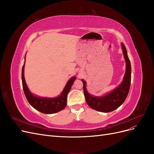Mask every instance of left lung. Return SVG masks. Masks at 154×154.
Here are the masks:
<instances>
[{"label":"left lung","mask_w":154,"mask_h":154,"mask_svg":"<svg viewBox=\"0 0 154 154\" xmlns=\"http://www.w3.org/2000/svg\"><path fill=\"white\" fill-rule=\"evenodd\" d=\"M122 49L126 62V71L122 83L115 89L101 96H92L87 90L86 82L83 79L82 80L85 101L92 109L102 112H110L118 109L127 98L131 82V64L127 49L123 42L122 43Z\"/></svg>","instance_id":"8db88e82"}]
</instances>
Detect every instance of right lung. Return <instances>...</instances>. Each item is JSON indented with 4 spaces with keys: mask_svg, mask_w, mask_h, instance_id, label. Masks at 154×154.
<instances>
[{
    "mask_svg": "<svg viewBox=\"0 0 154 154\" xmlns=\"http://www.w3.org/2000/svg\"><path fill=\"white\" fill-rule=\"evenodd\" d=\"M24 66L25 62L22 69V86L25 96L29 104L34 109L44 114H54L63 110L67 105V94L76 80V77L73 76L69 79L60 96L55 97H40L31 93L26 84L24 78Z\"/></svg>",
    "mask_w": 154,
    "mask_h": 154,
    "instance_id": "obj_1",
    "label": "right lung"
}]
</instances>
